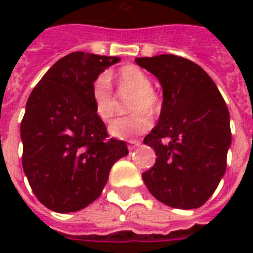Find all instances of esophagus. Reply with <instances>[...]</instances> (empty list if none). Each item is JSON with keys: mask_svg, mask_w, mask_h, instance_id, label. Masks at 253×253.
Returning a JSON list of instances; mask_svg holds the SVG:
<instances>
[{"mask_svg": "<svg viewBox=\"0 0 253 253\" xmlns=\"http://www.w3.org/2000/svg\"><path fill=\"white\" fill-rule=\"evenodd\" d=\"M139 145H141V142H139V141H131V142L128 143V150H135V149L138 148V146H139Z\"/></svg>", "mask_w": 253, "mask_h": 253, "instance_id": "1", "label": "esophagus"}]
</instances>
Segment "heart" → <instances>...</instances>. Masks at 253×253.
<instances>
[{"label": "heart", "mask_w": 253, "mask_h": 253, "mask_svg": "<svg viewBox=\"0 0 253 253\" xmlns=\"http://www.w3.org/2000/svg\"><path fill=\"white\" fill-rule=\"evenodd\" d=\"M119 94L127 97L134 94L130 101V110H146L156 112L159 108V96L152 89V81L146 73L139 67L127 65L118 70ZM92 100L94 112L100 121L108 123L115 116L116 100L111 88V80L108 74H100L92 85ZM152 118L148 112L141 111L134 115L119 118L112 122L110 126L111 135L119 139H132L139 134L148 131L152 127Z\"/></svg>", "instance_id": "1"}]
</instances>
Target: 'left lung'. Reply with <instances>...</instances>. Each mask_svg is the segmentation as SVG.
<instances>
[{
	"instance_id": "obj_1",
	"label": "left lung",
	"mask_w": 253,
	"mask_h": 253,
	"mask_svg": "<svg viewBox=\"0 0 253 253\" xmlns=\"http://www.w3.org/2000/svg\"><path fill=\"white\" fill-rule=\"evenodd\" d=\"M163 86L157 126L143 139L156 164L142 173L150 194L175 209H198L226 170L232 142L229 111L217 85L201 66L172 54L135 58ZM163 137L170 142L162 143Z\"/></svg>"
}]
</instances>
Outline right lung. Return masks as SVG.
I'll return each instance as SVG.
<instances>
[{
  "label": "right lung",
  "instance_id": "1",
  "mask_svg": "<svg viewBox=\"0 0 253 253\" xmlns=\"http://www.w3.org/2000/svg\"><path fill=\"white\" fill-rule=\"evenodd\" d=\"M121 61L76 51L52 65L31 92L20 135L23 169L36 198L52 211L73 212L96 201L112 165L128 154L108 139L96 115L92 85Z\"/></svg>",
  "mask_w": 253,
  "mask_h": 253
}]
</instances>
